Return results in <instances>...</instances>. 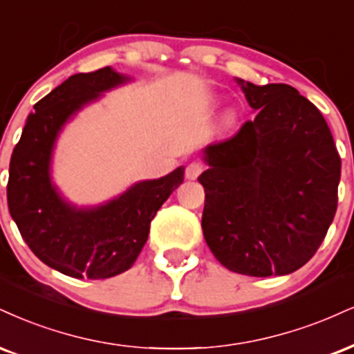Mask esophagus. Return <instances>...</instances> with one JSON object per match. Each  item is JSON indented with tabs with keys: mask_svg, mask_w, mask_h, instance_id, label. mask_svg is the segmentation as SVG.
<instances>
[{
	"mask_svg": "<svg viewBox=\"0 0 354 354\" xmlns=\"http://www.w3.org/2000/svg\"><path fill=\"white\" fill-rule=\"evenodd\" d=\"M204 171V165L201 161H191V163L186 166V178L188 180H196Z\"/></svg>",
	"mask_w": 354,
	"mask_h": 354,
	"instance_id": "1",
	"label": "esophagus"
}]
</instances>
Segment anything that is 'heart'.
<instances>
[{
    "mask_svg": "<svg viewBox=\"0 0 354 354\" xmlns=\"http://www.w3.org/2000/svg\"><path fill=\"white\" fill-rule=\"evenodd\" d=\"M234 120H236V117H234L232 112H227V113L224 115V125L225 127H231L232 123H234Z\"/></svg>",
    "mask_w": 354,
    "mask_h": 354,
    "instance_id": "obj_1",
    "label": "heart"
}]
</instances>
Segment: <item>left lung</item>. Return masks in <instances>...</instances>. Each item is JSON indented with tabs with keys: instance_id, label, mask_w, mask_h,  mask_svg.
Listing matches in <instances>:
<instances>
[{
	"instance_id": "left-lung-1",
	"label": "left lung",
	"mask_w": 354,
	"mask_h": 354,
	"mask_svg": "<svg viewBox=\"0 0 354 354\" xmlns=\"http://www.w3.org/2000/svg\"><path fill=\"white\" fill-rule=\"evenodd\" d=\"M237 84L257 115L204 148V239L225 269L287 275L313 257L333 223L342 160L320 110L297 88Z\"/></svg>"
}]
</instances>
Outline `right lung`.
<instances>
[{"label":"right lung","mask_w":354,"mask_h":354,"mask_svg":"<svg viewBox=\"0 0 354 354\" xmlns=\"http://www.w3.org/2000/svg\"><path fill=\"white\" fill-rule=\"evenodd\" d=\"M127 80L129 75L112 67L71 75L34 105L36 112L28 117L12 150L6 188L11 218L37 259L74 279H109L129 270L148 239L156 211L185 180L180 166L91 207L66 201L53 183L50 161L64 125Z\"/></svg>","instance_id":"1"}]
</instances>
